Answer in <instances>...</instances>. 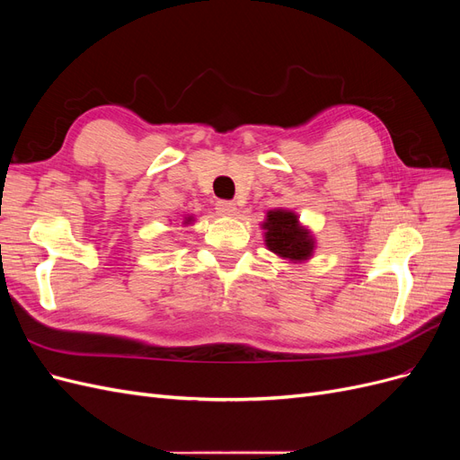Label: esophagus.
<instances>
[{
  "label": "esophagus",
  "mask_w": 460,
  "mask_h": 460,
  "mask_svg": "<svg viewBox=\"0 0 460 460\" xmlns=\"http://www.w3.org/2000/svg\"><path fill=\"white\" fill-rule=\"evenodd\" d=\"M217 213L220 215V217H235L238 215V207H235V203H232V201H218L217 203Z\"/></svg>",
  "instance_id": "obj_1"
}]
</instances>
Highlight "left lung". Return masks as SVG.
Segmentation results:
<instances>
[{"label": "left lung", "mask_w": 460, "mask_h": 460, "mask_svg": "<svg viewBox=\"0 0 460 460\" xmlns=\"http://www.w3.org/2000/svg\"><path fill=\"white\" fill-rule=\"evenodd\" d=\"M264 245L269 252L289 262H305L314 255L313 232L299 222V215L289 208H272L262 220Z\"/></svg>", "instance_id": "1"}]
</instances>
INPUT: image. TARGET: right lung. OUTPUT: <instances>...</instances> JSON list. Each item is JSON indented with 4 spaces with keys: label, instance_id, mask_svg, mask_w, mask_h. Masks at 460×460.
I'll list each match as a JSON object with an SVG mask.
<instances>
[{
    "label": "right lung",
    "instance_id": "add662e5",
    "mask_svg": "<svg viewBox=\"0 0 460 460\" xmlns=\"http://www.w3.org/2000/svg\"><path fill=\"white\" fill-rule=\"evenodd\" d=\"M193 220H196V218H193V217H191V215H188V217H184V222H182V225H184V226H190V225H191V222H193Z\"/></svg>",
    "mask_w": 460,
    "mask_h": 460
}]
</instances>
